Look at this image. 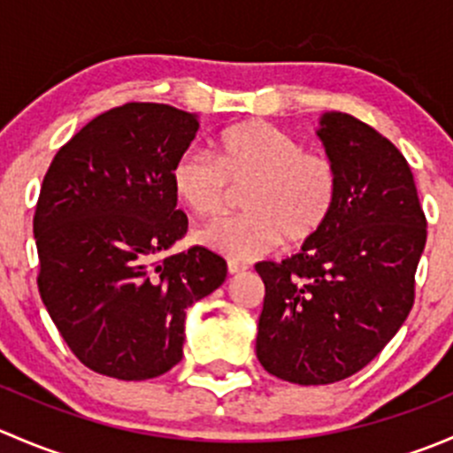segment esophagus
Instances as JSON below:
<instances>
[{
	"mask_svg": "<svg viewBox=\"0 0 453 453\" xmlns=\"http://www.w3.org/2000/svg\"><path fill=\"white\" fill-rule=\"evenodd\" d=\"M245 269H248L245 265H239L236 260H227V272H230L232 276H234V273H243Z\"/></svg>",
	"mask_w": 453,
	"mask_h": 453,
	"instance_id": "34e87169",
	"label": "esophagus"
}]
</instances>
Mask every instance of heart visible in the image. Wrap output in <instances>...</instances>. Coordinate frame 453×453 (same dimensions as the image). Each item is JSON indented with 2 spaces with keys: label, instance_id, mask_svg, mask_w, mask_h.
Masks as SVG:
<instances>
[{
  "label": "heart",
  "instance_id": "obj_1",
  "mask_svg": "<svg viewBox=\"0 0 453 453\" xmlns=\"http://www.w3.org/2000/svg\"><path fill=\"white\" fill-rule=\"evenodd\" d=\"M175 197L201 219L226 210L232 188L243 190L248 210L210 223L195 234L205 250L250 263L285 239L300 245L331 219L337 201V173L331 159L304 153L303 144L267 122H243L214 142V157L186 150L171 171Z\"/></svg>",
  "mask_w": 453,
  "mask_h": 453
}]
</instances>
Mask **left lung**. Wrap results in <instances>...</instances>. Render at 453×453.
Segmentation results:
<instances>
[{
  "mask_svg": "<svg viewBox=\"0 0 453 453\" xmlns=\"http://www.w3.org/2000/svg\"><path fill=\"white\" fill-rule=\"evenodd\" d=\"M315 134L337 173L331 219L291 258L256 265V357L300 386L342 381L381 353L412 309L427 239L414 175L390 140L342 111L322 113Z\"/></svg>",
  "mask_w": 453,
  "mask_h": 453,
  "instance_id": "obj_1",
  "label": "left lung"
}]
</instances>
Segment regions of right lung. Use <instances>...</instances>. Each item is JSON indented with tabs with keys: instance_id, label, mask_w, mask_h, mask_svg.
Instances as JSON below:
<instances>
[{
	"instance_id": "right-lung-1",
	"label": "right lung",
	"mask_w": 453,
	"mask_h": 453,
	"mask_svg": "<svg viewBox=\"0 0 453 453\" xmlns=\"http://www.w3.org/2000/svg\"><path fill=\"white\" fill-rule=\"evenodd\" d=\"M197 131V113L127 103L87 122L45 173L39 294L94 372L122 381L168 372L184 357L188 307L226 280V260L210 250L166 254L188 227L173 164Z\"/></svg>"
}]
</instances>
